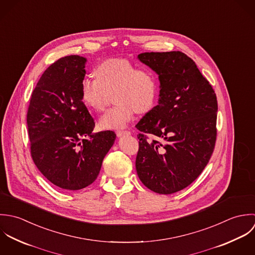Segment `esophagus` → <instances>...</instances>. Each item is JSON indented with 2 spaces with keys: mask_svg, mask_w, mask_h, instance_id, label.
<instances>
[{
  "mask_svg": "<svg viewBox=\"0 0 255 255\" xmlns=\"http://www.w3.org/2000/svg\"><path fill=\"white\" fill-rule=\"evenodd\" d=\"M131 133L129 132V131H121V130H118V131H116V135L118 136V137H122V136H128V135H130Z\"/></svg>",
  "mask_w": 255,
  "mask_h": 255,
  "instance_id": "1",
  "label": "esophagus"
}]
</instances>
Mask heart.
I'll list each match as a JSON object with an SVG mask.
<instances>
[{"instance_id": "obj_1", "label": "heart", "mask_w": 255, "mask_h": 255, "mask_svg": "<svg viewBox=\"0 0 255 255\" xmlns=\"http://www.w3.org/2000/svg\"><path fill=\"white\" fill-rule=\"evenodd\" d=\"M97 78L85 77L81 83L83 102L96 111L104 109L109 94L116 105L102 114L100 125L104 129L124 128L135 112L147 113L154 105L158 85L153 72L140 69L125 59H110L96 70Z\"/></svg>"}]
</instances>
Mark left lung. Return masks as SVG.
<instances>
[{
	"label": "left lung",
	"instance_id": "obj_1",
	"mask_svg": "<svg viewBox=\"0 0 255 255\" xmlns=\"http://www.w3.org/2000/svg\"><path fill=\"white\" fill-rule=\"evenodd\" d=\"M138 59L157 74L159 98L136 125L140 131L137 174L153 192L172 194L200 175L213 153L216 94L195 62L182 52H146ZM145 133L163 141H148Z\"/></svg>",
	"mask_w": 255,
	"mask_h": 255
}]
</instances>
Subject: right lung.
Listing matches in <instances>:
<instances>
[{
    "label": "right lung",
    "mask_w": 255,
    "mask_h": 255,
    "mask_svg": "<svg viewBox=\"0 0 255 255\" xmlns=\"http://www.w3.org/2000/svg\"><path fill=\"white\" fill-rule=\"evenodd\" d=\"M87 59L63 57L39 79L27 110L32 159L54 185L80 190L98 177L116 139L113 131L94 133L95 121L81 97Z\"/></svg>",
    "instance_id": "obj_1"
}]
</instances>
